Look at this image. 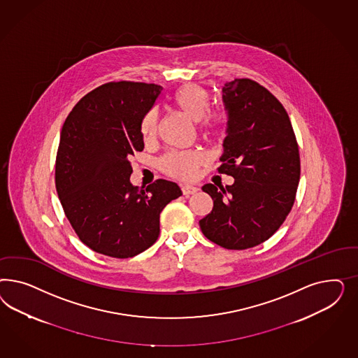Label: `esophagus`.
Here are the masks:
<instances>
[{"label":"esophagus","mask_w":358,"mask_h":358,"mask_svg":"<svg viewBox=\"0 0 358 358\" xmlns=\"http://www.w3.org/2000/svg\"><path fill=\"white\" fill-rule=\"evenodd\" d=\"M181 190H182V194L184 195L195 194L198 192V189L195 186H190V185H184L181 187Z\"/></svg>","instance_id":"34e87169"}]
</instances>
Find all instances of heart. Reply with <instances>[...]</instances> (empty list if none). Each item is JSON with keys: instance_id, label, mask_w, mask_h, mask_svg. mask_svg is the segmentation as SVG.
<instances>
[{"instance_id": "heart-1", "label": "heart", "mask_w": 358, "mask_h": 358, "mask_svg": "<svg viewBox=\"0 0 358 358\" xmlns=\"http://www.w3.org/2000/svg\"><path fill=\"white\" fill-rule=\"evenodd\" d=\"M173 103L185 117L199 122V130L211 138H220L227 126V114L222 108H210V93L201 85L186 84L176 90ZM159 127L157 110H150L141 120V138L145 141L156 138ZM205 164V156L195 151L169 152L160 160L164 173L178 180H193Z\"/></svg>"}]
</instances>
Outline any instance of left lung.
Listing matches in <instances>:
<instances>
[{
    "label": "left lung",
    "mask_w": 358,
    "mask_h": 358,
    "mask_svg": "<svg viewBox=\"0 0 358 358\" xmlns=\"http://www.w3.org/2000/svg\"><path fill=\"white\" fill-rule=\"evenodd\" d=\"M227 136L219 173L235 182L206 184L213 211L199 220L203 235L226 250L256 247L281 227L295 201L301 159L290 118L266 87L235 78L222 89Z\"/></svg>",
    "instance_id": "1"
}]
</instances>
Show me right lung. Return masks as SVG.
Returning <instances> with one entry per match:
<instances>
[{"label": "right lung", "instance_id": "1", "mask_svg": "<svg viewBox=\"0 0 358 358\" xmlns=\"http://www.w3.org/2000/svg\"><path fill=\"white\" fill-rule=\"evenodd\" d=\"M163 87L111 81L81 98L65 120L55 163L60 203L90 250L129 259L160 234V213L182 195L178 185L156 180L145 190L130 182L131 156L143 151L141 123Z\"/></svg>", "mask_w": 358, "mask_h": 358}]
</instances>
